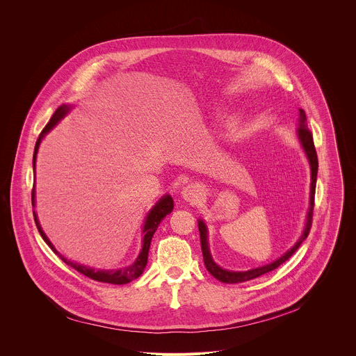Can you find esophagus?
Segmentation results:
<instances>
[{"mask_svg": "<svg viewBox=\"0 0 356 356\" xmlns=\"http://www.w3.org/2000/svg\"><path fill=\"white\" fill-rule=\"evenodd\" d=\"M204 194V188H202L201 184L198 183H190L188 186H186L181 191V195L186 201H190V202H194V201H198L201 198V195Z\"/></svg>", "mask_w": 356, "mask_h": 356, "instance_id": "34e87169", "label": "esophagus"}]
</instances>
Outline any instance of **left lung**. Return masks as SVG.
I'll list each match as a JSON object with an SVG mask.
<instances>
[{"label": "left lung", "instance_id": "left-lung-1", "mask_svg": "<svg viewBox=\"0 0 356 356\" xmlns=\"http://www.w3.org/2000/svg\"><path fill=\"white\" fill-rule=\"evenodd\" d=\"M300 111V118H298V128H297V136L298 140L306 152L307 159L310 162V168H312V187H310V209H309V214H307V222H306V228H304L302 235L300 236V239L296 242V245L293 248H290L283 257H280L279 259H276L275 262L261 266V268H255L250 269L246 272H234V270H227L220 268L210 253V248H209V241H207V227L206 224L202 222L201 220H198V231H200V239H201V252H202V258H204V265L207 268V270L220 282L222 283H228V284H234V283H243L252 279H257L265 273H269L272 270H275L276 268H279L282 264H284L293 253L298 249V246L301 245V242L306 239L310 234V228L313 224V209H314V195H316V181H317V172H318V159H317V152H316V146H314V140H313V134L310 132V129L307 128V117L304 110H298Z\"/></svg>", "mask_w": 356, "mask_h": 356}]
</instances>
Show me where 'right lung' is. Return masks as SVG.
Masks as SVG:
<instances>
[{
	"label": "right lung",
	"instance_id": "1",
	"mask_svg": "<svg viewBox=\"0 0 356 356\" xmlns=\"http://www.w3.org/2000/svg\"><path fill=\"white\" fill-rule=\"evenodd\" d=\"M70 111V107L63 104L60 106L55 114L52 115V118H50V121L47 122V125L43 128V131L40 132L38 140H36V145H35V150H33V173H35V163H36V154H38V149H39V145H40V140L43 139V136L52 129L67 113ZM32 206L35 207V187L32 188ZM173 207H175V202H173V198L168 194V195H163L156 204L155 207L152 209L146 217V221H145V225H143V241H142V250L139 253V257L136 258V261L127 266V268H122V269H115V270H95L92 268H88V266H84V265H79V264H74V262H70L67 261L66 258H63L62 255H59V252L55 249V246L52 245V242H50L47 239V236L44 235V232L42 231L40 225H39V221H38V217H36V213L33 211V218H35V224L38 227V231L40 234V236L43 238V241L52 248L54 252H56L58 255L62 258V261L65 264H67L69 266H72L73 269H76L77 272H80L81 275L92 279V280H97V282H103V283H111V284H127L135 279H138L142 272L145 270V266L147 264V252H149V248H150V241H152V236H154L155 231L158 229V225L161 224V221L173 211Z\"/></svg>",
	"mask_w": 356,
	"mask_h": 356
}]
</instances>
